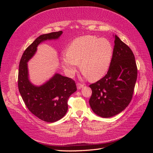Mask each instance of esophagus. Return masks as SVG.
<instances>
[{
  "instance_id": "esophagus-1",
  "label": "esophagus",
  "mask_w": 153,
  "mask_h": 153,
  "mask_svg": "<svg viewBox=\"0 0 153 153\" xmlns=\"http://www.w3.org/2000/svg\"><path fill=\"white\" fill-rule=\"evenodd\" d=\"M76 85H77V89H82L83 87H84V84H80V83H78V84H76Z\"/></svg>"
}]
</instances>
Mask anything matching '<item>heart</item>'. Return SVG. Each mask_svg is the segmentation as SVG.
I'll return each mask as SVG.
<instances>
[{
  "mask_svg": "<svg viewBox=\"0 0 153 153\" xmlns=\"http://www.w3.org/2000/svg\"><path fill=\"white\" fill-rule=\"evenodd\" d=\"M114 49L110 41L94 36H84L74 39L68 53L62 57V64L68 75L75 73L80 62L82 71L91 80H98L109 68Z\"/></svg>",
  "mask_w": 153,
  "mask_h": 153,
  "instance_id": "b5f03b06",
  "label": "heart"
}]
</instances>
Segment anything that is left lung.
Listing matches in <instances>:
<instances>
[{
    "label": "left lung",
    "instance_id": "8db88e82",
    "mask_svg": "<svg viewBox=\"0 0 153 153\" xmlns=\"http://www.w3.org/2000/svg\"><path fill=\"white\" fill-rule=\"evenodd\" d=\"M114 52L106 75L92 84L89 105L100 117L108 118L126 108L132 99L137 67L131 50L115 36Z\"/></svg>",
    "mask_w": 153,
    "mask_h": 153
}]
</instances>
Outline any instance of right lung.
<instances>
[{
    "label": "right lung",
    "instance_id": "add662e5",
    "mask_svg": "<svg viewBox=\"0 0 153 153\" xmlns=\"http://www.w3.org/2000/svg\"><path fill=\"white\" fill-rule=\"evenodd\" d=\"M62 34L58 31L39 36L24 51L19 64L18 86L22 98L32 114L48 123L57 121L65 115L69 97L76 91L75 82L55 73L45 84L36 86L29 81L27 62L41 42L58 39Z\"/></svg>",
    "mask_w": 153,
    "mask_h": 153
}]
</instances>
